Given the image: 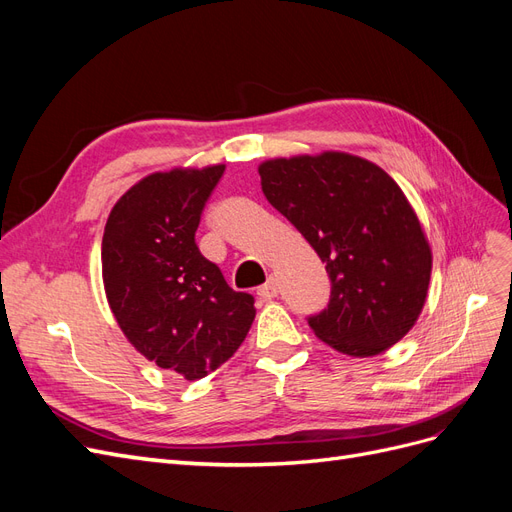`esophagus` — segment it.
<instances>
[{"instance_id":"obj_1","label":"esophagus","mask_w":512,"mask_h":512,"mask_svg":"<svg viewBox=\"0 0 512 512\" xmlns=\"http://www.w3.org/2000/svg\"><path fill=\"white\" fill-rule=\"evenodd\" d=\"M277 292H280V288H277V282H275V280H269L265 286L258 288V297L269 301V299H275V297H277Z\"/></svg>"}]
</instances>
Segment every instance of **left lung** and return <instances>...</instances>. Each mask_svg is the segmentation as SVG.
Instances as JSON below:
<instances>
[{
	"label": "left lung",
	"instance_id": "1",
	"mask_svg": "<svg viewBox=\"0 0 512 512\" xmlns=\"http://www.w3.org/2000/svg\"><path fill=\"white\" fill-rule=\"evenodd\" d=\"M269 203L327 262L329 307L307 322L348 356H376L418 320L431 247L406 194L384 170L344 151L258 166Z\"/></svg>",
	"mask_w": 512,
	"mask_h": 512
}]
</instances>
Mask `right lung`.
<instances>
[{
  "label": "right lung",
  "instance_id": "1",
  "mask_svg": "<svg viewBox=\"0 0 512 512\" xmlns=\"http://www.w3.org/2000/svg\"><path fill=\"white\" fill-rule=\"evenodd\" d=\"M224 168L151 173L104 226L102 280L119 329L145 359L185 380L226 363L256 316L252 294L232 290L194 241Z\"/></svg>",
  "mask_w": 512,
  "mask_h": 512
}]
</instances>
